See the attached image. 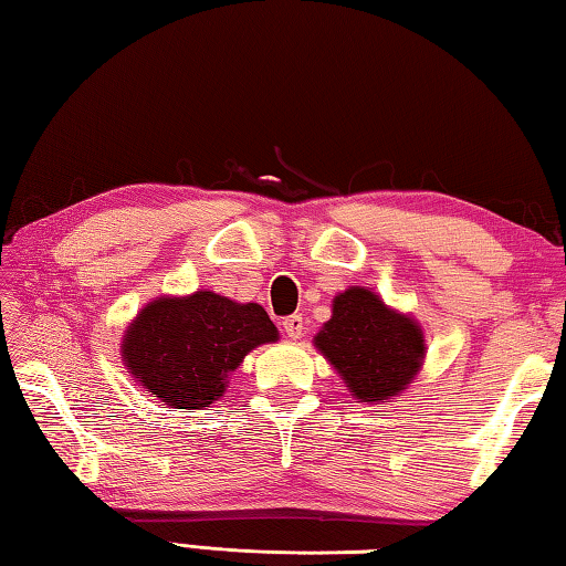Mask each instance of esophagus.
Instances as JSON below:
<instances>
[{"label": "esophagus", "instance_id": "34e87169", "mask_svg": "<svg viewBox=\"0 0 566 566\" xmlns=\"http://www.w3.org/2000/svg\"><path fill=\"white\" fill-rule=\"evenodd\" d=\"M282 327H284V332H286V337L300 339V337H302V332H304V319H302V314H290V317H284Z\"/></svg>", "mask_w": 566, "mask_h": 566}]
</instances>
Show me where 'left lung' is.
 <instances>
[{"instance_id":"1","label":"left lung","mask_w":566,"mask_h":566,"mask_svg":"<svg viewBox=\"0 0 566 566\" xmlns=\"http://www.w3.org/2000/svg\"><path fill=\"white\" fill-rule=\"evenodd\" d=\"M359 401L405 389L421 367L424 337L415 322L385 306L375 292L352 286L334 300L332 319L314 337Z\"/></svg>"}]
</instances>
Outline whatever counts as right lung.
<instances>
[{
	"label": "right lung",
	"instance_id": "add662e5",
	"mask_svg": "<svg viewBox=\"0 0 566 566\" xmlns=\"http://www.w3.org/2000/svg\"><path fill=\"white\" fill-rule=\"evenodd\" d=\"M266 342H276V327L260 304L195 292L147 304L127 329L122 357L134 379L169 407L199 409L214 405L229 371Z\"/></svg>",
	"mask_w": 566,
	"mask_h": 566
}]
</instances>
